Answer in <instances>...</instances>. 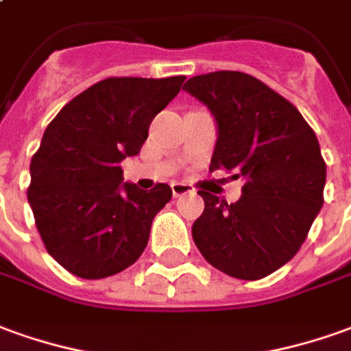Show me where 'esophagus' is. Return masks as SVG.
<instances>
[{
    "instance_id": "1",
    "label": "esophagus",
    "mask_w": 351,
    "mask_h": 351,
    "mask_svg": "<svg viewBox=\"0 0 351 351\" xmlns=\"http://www.w3.org/2000/svg\"><path fill=\"white\" fill-rule=\"evenodd\" d=\"M171 190H173V195L175 197H180V195H186V193H192V186L184 182H173L171 184Z\"/></svg>"
}]
</instances>
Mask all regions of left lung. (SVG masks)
Returning <instances> with one entry per match:
<instances>
[{
    "label": "left lung",
    "instance_id": "left-lung-1",
    "mask_svg": "<svg viewBox=\"0 0 351 351\" xmlns=\"http://www.w3.org/2000/svg\"><path fill=\"white\" fill-rule=\"evenodd\" d=\"M184 90L215 117L210 171L245 180L235 203L199 190L205 210L193 241L228 276L266 278L298 252L323 207L327 167L317 136L289 100L249 73H203Z\"/></svg>",
    "mask_w": 351,
    "mask_h": 351
}]
</instances>
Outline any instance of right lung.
Instances as JSON below:
<instances>
[{"label": "right lung", "mask_w": 351, "mask_h": 351, "mask_svg": "<svg viewBox=\"0 0 351 351\" xmlns=\"http://www.w3.org/2000/svg\"><path fill=\"white\" fill-rule=\"evenodd\" d=\"M184 75L110 77L70 100L43 133L30 163L28 203L49 254L83 279H102L138 261L167 184L123 182L121 161L141 154L148 129Z\"/></svg>", "instance_id": "1"}]
</instances>
